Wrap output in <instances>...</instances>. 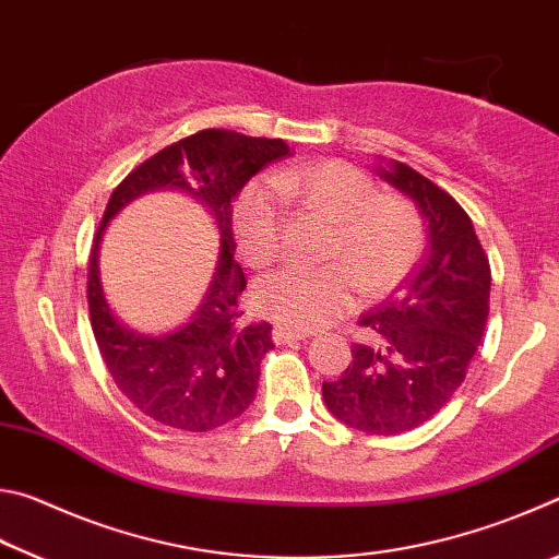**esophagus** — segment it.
Segmentation results:
<instances>
[{
  "instance_id": "34e87169",
  "label": "esophagus",
  "mask_w": 559,
  "mask_h": 559,
  "mask_svg": "<svg viewBox=\"0 0 559 559\" xmlns=\"http://www.w3.org/2000/svg\"><path fill=\"white\" fill-rule=\"evenodd\" d=\"M271 337H273V343H276V345H288V343H298V340L310 337V333H308V330H290V328L276 325V328H273Z\"/></svg>"
}]
</instances>
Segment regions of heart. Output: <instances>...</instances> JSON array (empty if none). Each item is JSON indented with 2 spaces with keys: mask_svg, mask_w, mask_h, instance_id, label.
Returning a JSON list of instances; mask_svg holds the SVG:
<instances>
[{
  "mask_svg": "<svg viewBox=\"0 0 559 559\" xmlns=\"http://www.w3.org/2000/svg\"><path fill=\"white\" fill-rule=\"evenodd\" d=\"M283 197L298 200L335 222L328 269L286 266L257 281L251 306L261 318L290 330L335 323L357 300V278L365 290L394 288L421 251V226L404 202L382 200L380 189L337 159L283 167L271 179L259 177L241 189L234 204V234L251 266L276 259L283 229Z\"/></svg>",
  "mask_w": 559,
  "mask_h": 559,
  "instance_id": "b5f03b06",
  "label": "heart"
}]
</instances>
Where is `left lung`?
<instances>
[{"label":"left lung","instance_id":"8db88e82","mask_svg":"<svg viewBox=\"0 0 559 559\" xmlns=\"http://www.w3.org/2000/svg\"><path fill=\"white\" fill-rule=\"evenodd\" d=\"M412 200L427 224V257L380 308L359 318L367 343L323 382V402L347 427L377 437L416 429L459 390L484 337L490 266L468 214L449 192L404 163L374 169Z\"/></svg>","mask_w":559,"mask_h":559}]
</instances>
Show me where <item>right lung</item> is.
I'll use <instances>...</instances> for the list:
<instances>
[{"mask_svg": "<svg viewBox=\"0 0 559 559\" xmlns=\"http://www.w3.org/2000/svg\"><path fill=\"white\" fill-rule=\"evenodd\" d=\"M286 155L283 140L202 130L145 159L110 194L88 261L91 328L118 390L165 427L210 431L241 416L257 396L261 359L273 340L269 323H241L246 278L234 261L231 204L259 169ZM159 188L185 191L213 214L221 259L187 324L167 334H143L111 313L99 281V241L116 213Z\"/></svg>", "mask_w": 559, "mask_h": 559, "instance_id": "obj_1", "label": "right lung"}]
</instances>
